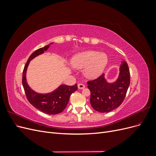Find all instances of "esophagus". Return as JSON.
Wrapping results in <instances>:
<instances>
[{
	"label": "esophagus",
	"mask_w": 156,
	"mask_h": 156,
	"mask_svg": "<svg viewBox=\"0 0 156 156\" xmlns=\"http://www.w3.org/2000/svg\"><path fill=\"white\" fill-rule=\"evenodd\" d=\"M77 87H78L79 89H83V88H85V85H84V84H82V83H79L77 84Z\"/></svg>",
	"instance_id": "obj_1"
}]
</instances>
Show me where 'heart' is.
Returning <instances> with one entry per match:
<instances>
[{
    "instance_id": "b5f03b06",
    "label": "heart",
    "mask_w": 156,
    "mask_h": 156,
    "mask_svg": "<svg viewBox=\"0 0 156 156\" xmlns=\"http://www.w3.org/2000/svg\"><path fill=\"white\" fill-rule=\"evenodd\" d=\"M71 64L77 69H84V75L89 79L98 78L104 71L108 63L106 54L96 51H86L74 55Z\"/></svg>"
}]
</instances>
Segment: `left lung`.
<instances>
[{"mask_svg":"<svg viewBox=\"0 0 156 156\" xmlns=\"http://www.w3.org/2000/svg\"><path fill=\"white\" fill-rule=\"evenodd\" d=\"M119 77L115 81L107 82L103 73L98 79L88 81L90 91V104L94 110L108 112L119 107L124 101L130 84L129 69L125 60L122 61Z\"/></svg>","mask_w":156,"mask_h":156,"instance_id":"obj_1","label":"left lung"}]
</instances>
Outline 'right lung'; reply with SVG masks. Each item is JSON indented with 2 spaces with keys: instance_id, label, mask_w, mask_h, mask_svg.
I'll return each mask as SVG.
<instances>
[{
  "instance_id": "obj_1",
  "label": "right lung",
  "mask_w": 156,
  "mask_h": 156,
  "mask_svg": "<svg viewBox=\"0 0 156 156\" xmlns=\"http://www.w3.org/2000/svg\"><path fill=\"white\" fill-rule=\"evenodd\" d=\"M45 46L43 48L35 51L28 59L23 73L22 83L24 88L26 96L30 104L40 111L48 115H56L62 112L66 107L69 97L73 92L77 90V84L73 86H67L65 84L60 85L55 90L49 93L41 94L35 92L29 86L27 81V71L30 62L36 56L44 53L50 47V45Z\"/></svg>"
}]
</instances>
